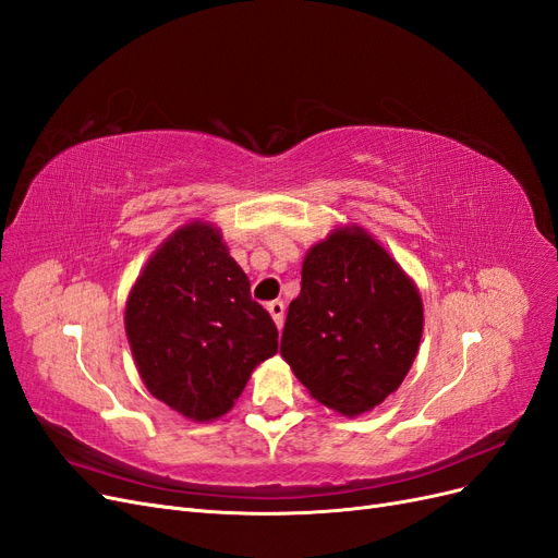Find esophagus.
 Returning a JSON list of instances; mask_svg holds the SVG:
<instances>
[{
  "label": "esophagus",
  "instance_id": "34e87169",
  "mask_svg": "<svg viewBox=\"0 0 558 558\" xmlns=\"http://www.w3.org/2000/svg\"><path fill=\"white\" fill-rule=\"evenodd\" d=\"M267 312H270V316H272L275 325H277V328L281 330V328H283V314H286V304H283L281 300H272L270 304H267Z\"/></svg>",
  "mask_w": 558,
  "mask_h": 558
}]
</instances>
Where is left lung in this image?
Masks as SVG:
<instances>
[{
    "instance_id": "left-lung-1",
    "label": "left lung",
    "mask_w": 558,
    "mask_h": 558,
    "mask_svg": "<svg viewBox=\"0 0 558 558\" xmlns=\"http://www.w3.org/2000/svg\"><path fill=\"white\" fill-rule=\"evenodd\" d=\"M422 325L417 286L388 248L362 226H339L304 256L281 357L316 401L353 417L401 386Z\"/></svg>"
}]
</instances>
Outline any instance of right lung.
<instances>
[{
  "label": "right lung",
  "instance_id": "add662e5",
  "mask_svg": "<svg viewBox=\"0 0 558 558\" xmlns=\"http://www.w3.org/2000/svg\"><path fill=\"white\" fill-rule=\"evenodd\" d=\"M124 328L149 395L194 422L233 409L279 337L209 221L180 226L149 256L129 291Z\"/></svg>",
  "mask_w": 558,
  "mask_h": 558
}]
</instances>
